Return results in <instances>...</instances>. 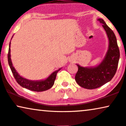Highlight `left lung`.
<instances>
[{"mask_svg": "<svg viewBox=\"0 0 126 126\" xmlns=\"http://www.w3.org/2000/svg\"><path fill=\"white\" fill-rule=\"evenodd\" d=\"M102 24L109 39V47L103 61L91 67H84L77 64L78 71L75 76L77 83L82 88L92 90L101 87L114 77L118 66L120 51L113 31L106 25L103 19L98 18Z\"/></svg>", "mask_w": 126, "mask_h": 126, "instance_id": "8db88e82", "label": "left lung"}]
</instances>
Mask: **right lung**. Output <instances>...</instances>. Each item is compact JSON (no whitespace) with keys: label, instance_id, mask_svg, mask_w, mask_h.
<instances>
[{"label":"right lung","instance_id":"right-lung-1","mask_svg":"<svg viewBox=\"0 0 126 126\" xmlns=\"http://www.w3.org/2000/svg\"><path fill=\"white\" fill-rule=\"evenodd\" d=\"M10 44L11 42L9 44V52H8L7 55L8 63H9V66H10L11 70H12V72L13 74L14 79H16L17 83L23 88L36 92L44 91H47L51 88L52 86L53 85L54 82H55L57 73L62 68H59L58 70L54 71L47 79H44V80L31 81L28 79H24V78L21 77L18 74V73L17 72L15 68L13 66L12 62L10 58Z\"/></svg>","mask_w":126,"mask_h":126}]
</instances>
